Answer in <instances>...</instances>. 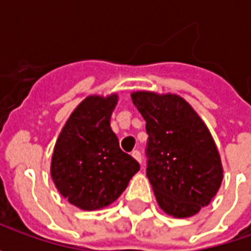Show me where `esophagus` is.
Returning <instances> with one entry per match:
<instances>
[{"mask_svg":"<svg viewBox=\"0 0 251 251\" xmlns=\"http://www.w3.org/2000/svg\"><path fill=\"white\" fill-rule=\"evenodd\" d=\"M131 156L136 158L138 163L141 164V153H140V151H137V149L136 151H133V152H131Z\"/></svg>","mask_w":251,"mask_h":251,"instance_id":"esophagus-1","label":"esophagus"}]
</instances>
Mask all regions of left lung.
Instances as JSON below:
<instances>
[{
    "label": "left lung",
    "instance_id": "left-lung-1",
    "mask_svg": "<svg viewBox=\"0 0 251 251\" xmlns=\"http://www.w3.org/2000/svg\"><path fill=\"white\" fill-rule=\"evenodd\" d=\"M131 100L147 122V176L160 208L188 218L210 204L223 179L210 130L176 94L136 91Z\"/></svg>",
    "mask_w": 251,
    "mask_h": 251
}]
</instances>
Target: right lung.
<instances>
[{"label": "right lung", "mask_w": 251, "mask_h": 251, "mask_svg": "<svg viewBox=\"0 0 251 251\" xmlns=\"http://www.w3.org/2000/svg\"><path fill=\"white\" fill-rule=\"evenodd\" d=\"M118 95H90L60 131L51 161L57 191L71 204L86 211L103 208L118 199L140 164L122 152L110 127Z\"/></svg>", "instance_id": "right-lung-1"}]
</instances>
